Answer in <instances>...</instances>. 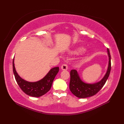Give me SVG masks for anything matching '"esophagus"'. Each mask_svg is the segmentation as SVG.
I'll return each mask as SVG.
<instances>
[{"instance_id":"1","label":"esophagus","mask_w":124,"mask_h":124,"mask_svg":"<svg viewBox=\"0 0 124 124\" xmlns=\"http://www.w3.org/2000/svg\"><path fill=\"white\" fill-rule=\"evenodd\" d=\"M68 67L67 64H63L61 65V69L62 70H67L68 69Z\"/></svg>"}]
</instances>
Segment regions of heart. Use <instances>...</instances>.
<instances>
[{"label":"heart","mask_w":124,"mask_h":124,"mask_svg":"<svg viewBox=\"0 0 124 124\" xmlns=\"http://www.w3.org/2000/svg\"><path fill=\"white\" fill-rule=\"evenodd\" d=\"M83 50H84V48H83V47H79V48H78L76 49L75 52L76 53H80V52H82Z\"/></svg>","instance_id":"1"}]
</instances>
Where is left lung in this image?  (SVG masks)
Segmentation results:
<instances>
[{
  "label": "left lung",
  "instance_id": "1",
  "mask_svg": "<svg viewBox=\"0 0 124 124\" xmlns=\"http://www.w3.org/2000/svg\"><path fill=\"white\" fill-rule=\"evenodd\" d=\"M109 55V65L106 75L102 79L97 83L88 84L81 80L77 71L76 70H71L70 71V80L69 88L72 93L79 98H86L93 96L100 91L108 78L111 71V55L109 48H108Z\"/></svg>",
  "mask_w": 124,
  "mask_h": 124
}]
</instances>
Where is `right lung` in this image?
Segmentation results:
<instances>
[{"mask_svg": "<svg viewBox=\"0 0 124 124\" xmlns=\"http://www.w3.org/2000/svg\"><path fill=\"white\" fill-rule=\"evenodd\" d=\"M13 70L15 80L20 88L26 94L32 97H40L45 94L51 89L55 76L59 71V67L52 68L41 80L37 82H28L23 80L18 75L15 70L14 59L13 60Z\"/></svg>", "mask_w": 124, "mask_h": 124, "instance_id": "obj_1", "label": "right lung"}]
</instances>
